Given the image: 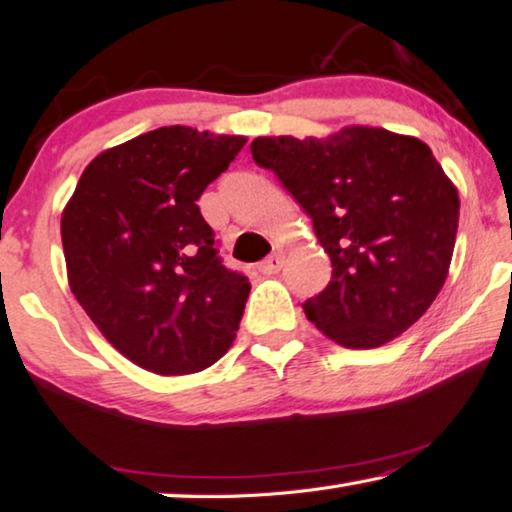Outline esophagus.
<instances>
[{"label":"esophagus","instance_id":"obj_1","mask_svg":"<svg viewBox=\"0 0 512 512\" xmlns=\"http://www.w3.org/2000/svg\"><path fill=\"white\" fill-rule=\"evenodd\" d=\"M281 265H284V254H281V251H274V254H270L261 265H258V270L263 274H277L281 270Z\"/></svg>","mask_w":512,"mask_h":512}]
</instances>
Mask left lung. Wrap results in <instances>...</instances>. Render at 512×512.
Returning <instances> with one entry per match:
<instances>
[{"mask_svg":"<svg viewBox=\"0 0 512 512\" xmlns=\"http://www.w3.org/2000/svg\"><path fill=\"white\" fill-rule=\"evenodd\" d=\"M258 166L274 170L314 224L332 261L305 314L346 348H376L409 330L446 284L459 196L422 140L379 127L325 138L263 136Z\"/></svg>","mask_w":512,"mask_h":512,"instance_id":"left-lung-1","label":"left lung"}]
</instances>
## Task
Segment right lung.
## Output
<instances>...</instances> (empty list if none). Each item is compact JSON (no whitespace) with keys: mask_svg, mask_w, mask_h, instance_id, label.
I'll return each mask as SVG.
<instances>
[{"mask_svg":"<svg viewBox=\"0 0 512 512\" xmlns=\"http://www.w3.org/2000/svg\"><path fill=\"white\" fill-rule=\"evenodd\" d=\"M247 143L161 127L90 161L62 212L71 293L133 365L194 374L231 348L249 279L221 265L196 201Z\"/></svg>","mask_w":512,"mask_h":512,"instance_id":"right-lung-1","label":"right lung"}]
</instances>
